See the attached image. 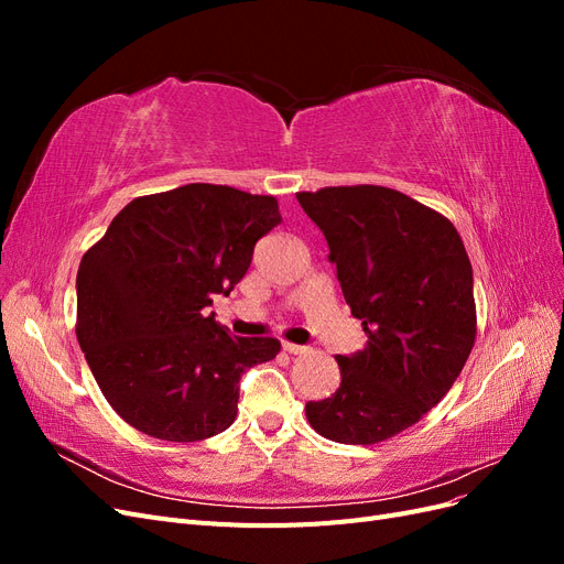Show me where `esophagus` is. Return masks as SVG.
<instances>
[{
	"instance_id": "obj_1",
	"label": "esophagus",
	"mask_w": 564,
	"mask_h": 564,
	"mask_svg": "<svg viewBox=\"0 0 564 564\" xmlns=\"http://www.w3.org/2000/svg\"><path fill=\"white\" fill-rule=\"evenodd\" d=\"M282 348H284L289 355H303V352H308V348H305V346L289 344V340H282Z\"/></svg>"
}]
</instances>
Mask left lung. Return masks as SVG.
<instances>
[{
    "label": "left lung",
    "mask_w": 564,
    "mask_h": 564,
    "mask_svg": "<svg viewBox=\"0 0 564 564\" xmlns=\"http://www.w3.org/2000/svg\"><path fill=\"white\" fill-rule=\"evenodd\" d=\"M296 199L329 261L367 348L338 355L340 386L305 404L322 437L377 445L447 395L477 336L473 268L447 216L383 185H338Z\"/></svg>",
    "instance_id": "8db88e82"
}]
</instances>
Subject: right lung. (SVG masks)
<instances>
[{"mask_svg":"<svg viewBox=\"0 0 564 564\" xmlns=\"http://www.w3.org/2000/svg\"><path fill=\"white\" fill-rule=\"evenodd\" d=\"M278 199L191 183L131 199L77 270V340L108 404L135 431L199 442L237 416L242 371L280 340L230 336L204 313L245 278Z\"/></svg>","mask_w":564,"mask_h":564,"instance_id":"right-lung-1","label":"right lung"}]
</instances>
